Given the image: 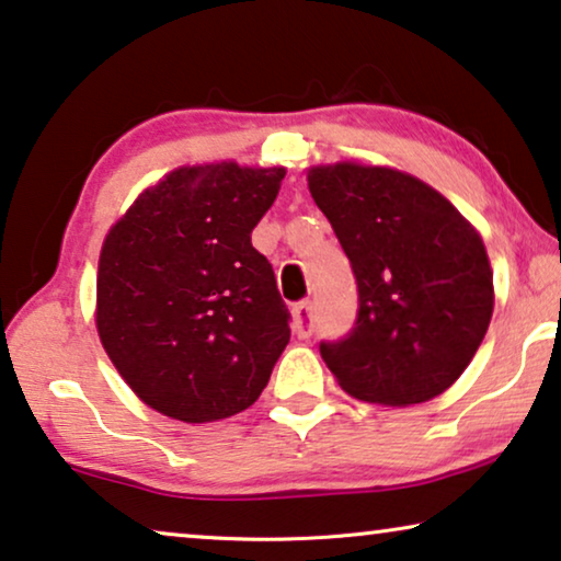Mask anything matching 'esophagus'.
I'll return each instance as SVG.
<instances>
[{"instance_id": "obj_1", "label": "esophagus", "mask_w": 561, "mask_h": 561, "mask_svg": "<svg viewBox=\"0 0 561 561\" xmlns=\"http://www.w3.org/2000/svg\"><path fill=\"white\" fill-rule=\"evenodd\" d=\"M294 329L300 339H308L313 331V304L311 300H298L294 306Z\"/></svg>"}]
</instances>
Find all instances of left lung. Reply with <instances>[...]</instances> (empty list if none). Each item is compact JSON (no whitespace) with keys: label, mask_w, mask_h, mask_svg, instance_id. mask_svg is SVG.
Segmentation results:
<instances>
[{"label":"left lung","mask_w":561,"mask_h":561,"mask_svg":"<svg viewBox=\"0 0 561 561\" xmlns=\"http://www.w3.org/2000/svg\"><path fill=\"white\" fill-rule=\"evenodd\" d=\"M308 190L359 288L354 329L321 341L323 362L359 400H433L489 331L493 273L481 234L433 186L387 167H316Z\"/></svg>","instance_id":"8db88e82"}]
</instances>
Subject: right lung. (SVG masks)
I'll use <instances>...</instances> for the list:
<instances>
[{
	"label": "right lung",
	"instance_id": "1",
	"mask_svg": "<svg viewBox=\"0 0 561 561\" xmlns=\"http://www.w3.org/2000/svg\"><path fill=\"white\" fill-rule=\"evenodd\" d=\"M286 169H176L103 242L99 334L141 400L182 422L248 410L290 339L273 265L253 248Z\"/></svg>",
	"mask_w": 561,
	"mask_h": 561
}]
</instances>
